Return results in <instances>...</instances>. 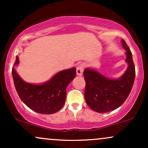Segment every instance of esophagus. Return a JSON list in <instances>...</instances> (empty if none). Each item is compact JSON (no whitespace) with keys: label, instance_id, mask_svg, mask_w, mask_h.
<instances>
[{"label":"esophagus","instance_id":"1","mask_svg":"<svg viewBox=\"0 0 148 148\" xmlns=\"http://www.w3.org/2000/svg\"><path fill=\"white\" fill-rule=\"evenodd\" d=\"M84 70V64H79L76 67V74L78 76H81L83 74Z\"/></svg>","mask_w":148,"mask_h":148}]
</instances>
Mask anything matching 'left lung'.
Wrapping results in <instances>:
<instances>
[{
  "instance_id": "8db88e82",
  "label": "left lung",
  "mask_w": 148,
  "mask_h": 148,
  "mask_svg": "<svg viewBox=\"0 0 148 148\" xmlns=\"http://www.w3.org/2000/svg\"><path fill=\"white\" fill-rule=\"evenodd\" d=\"M121 43L127 51L126 61L129 66L120 79H109L90 69H86L84 72L85 99L88 106L97 113H106L118 108L125 102L132 90L135 79V66L126 42L122 40Z\"/></svg>"
}]
</instances>
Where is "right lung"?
Segmentation results:
<instances>
[{"mask_svg":"<svg viewBox=\"0 0 148 148\" xmlns=\"http://www.w3.org/2000/svg\"><path fill=\"white\" fill-rule=\"evenodd\" d=\"M18 63L16 56L14 65ZM13 80L21 101L28 108L42 114H52L63 106L66 99V88L75 78L76 68L61 71L48 82L33 85L22 80L12 67Z\"/></svg>","mask_w":148,"mask_h":148,"instance_id":"obj_1","label":"right lung"}]
</instances>
